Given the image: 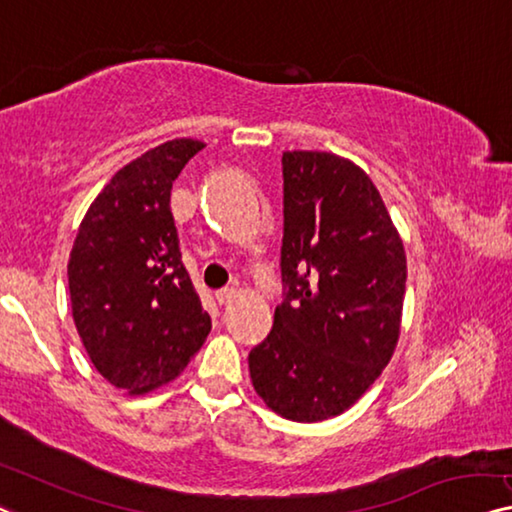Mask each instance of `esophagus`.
<instances>
[{"label": "esophagus", "mask_w": 512, "mask_h": 512, "mask_svg": "<svg viewBox=\"0 0 512 512\" xmlns=\"http://www.w3.org/2000/svg\"><path fill=\"white\" fill-rule=\"evenodd\" d=\"M234 296H236V289L234 287H223V289H218V292H216V301L220 305H225V303H230Z\"/></svg>", "instance_id": "1"}]
</instances>
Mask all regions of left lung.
Here are the masks:
<instances>
[{
  "label": "left lung",
  "instance_id": "obj_1",
  "mask_svg": "<svg viewBox=\"0 0 512 512\" xmlns=\"http://www.w3.org/2000/svg\"><path fill=\"white\" fill-rule=\"evenodd\" d=\"M282 303L250 349V379L282 418L338 416L395 352L407 257L379 190L352 160L282 154Z\"/></svg>",
  "mask_w": 512,
  "mask_h": 512
}]
</instances>
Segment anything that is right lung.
<instances>
[{"mask_svg": "<svg viewBox=\"0 0 512 512\" xmlns=\"http://www.w3.org/2000/svg\"><path fill=\"white\" fill-rule=\"evenodd\" d=\"M204 142L170 140L114 174L68 259L73 322L94 368L131 395L172 381L211 331L181 262L172 183Z\"/></svg>", "mask_w": 512, "mask_h": 512, "instance_id": "obj_1", "label": "right lung"}]
</instances>
